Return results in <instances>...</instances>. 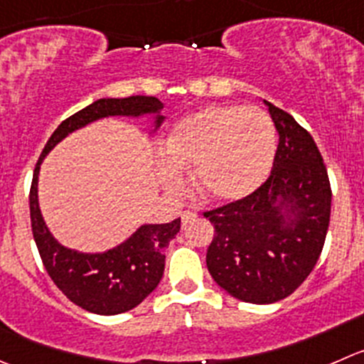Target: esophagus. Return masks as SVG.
Masks as SVG:
<instances>
[{
  "instance_id": "obj_1",
  "label": "esophagus",
  "mask_w": 364,
  "mask_h": 364,
  "mask_svg": "<svg viewBox=\"0 0 364 364\" xmlns=\"http://www.w3.org/2000/svg\"><path fill=\"white\" fill-rule=\"evenodd\" d=\"M196 218H197V213H196V211H185V213L181 215L183 225H186V224H188V222L196 220Z\"/></svg>"
}]
</instances>
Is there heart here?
Listing matches in <instances>:
<instances>
[{
	"label": "heart",
	"instance_id": "heart-1",
	"mask_svg": "<svg viewBox=\"0 0 364 364\" xmlns=\"http://www.w3.org/2000/svg\"><path fill=\"white\" fill-rule=\"evenodd\" d=\"M276 139V126L259 108L206 107L172 128L165 144L168 164L160 167V179L168 192L183 193L181 172L193 171L204 199L238 203L270 174Z\"/></svg>",
	"mask_w": 364,
	"mask_h": 364
}]
</instances>
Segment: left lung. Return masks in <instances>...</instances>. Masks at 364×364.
Returning a JSON list of instances; mask_svg holds the SVG:
<instances>
[{"label":"left lung","instance_id":"1","mask_svg":"<svg viewBox=\"0 0 364 364\" xmlns=\"http://www.w3.org/2000/svg\"><path fill=\"white\" fill-rule=\"evenodd\" d=\"M264 105L279 133L270 176L245 199L204 211L215 228L208 270L218 287L250 304L281 301L311 274L333 197L313 136L290 114Z\"/></svg>","mask_w":364,"mask_h":364}]
</instances>
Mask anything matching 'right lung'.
I'll list each match as a JSON object with an SVG mask.
<instances>
[{
  "label": "right lung",
  "mask_w": 364,
  "mask_h": 364,
  "mask_svg": "<svg viewBox=\"0 0 364 364\" xmlns=\"http://www.w3.org/2000/svg\"><path fill=\"white\" fill-rule=\"evenodd\" d=\"M160 100L132 96L97 100L62 122L49 136L33 171L30 188V218L35 243L53 283L80 308L96 315H119L136 308L160 283L165 270V247L179 232L181 218L168 224H144L126 242L107 252L83 254L60 245L49 232L38 208V171L46 154L69 133L110 115L140 117L154 114V124L164 121Z\"/></svg>",
  "instance_id": "right-lung-1"
}]
</instances>
